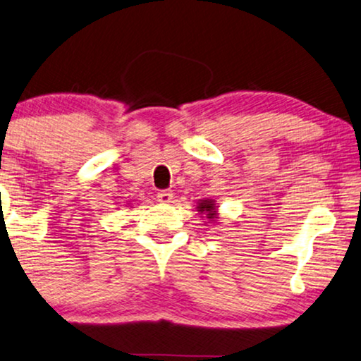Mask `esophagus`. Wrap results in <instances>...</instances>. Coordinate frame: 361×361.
<instances>
[{
    "mask_svg": "<svg viewBox=\"0 0 361 361\" xmlns=\"http://www.w3.org/2000/svg\"><path fill=\"white\" fill-rule=\"evenodd\" d=\"M157 198H158V201H160V203H163V204L171 203V200H173V191H171V190H163V191H158Z\"/></svg>",
    "mask_w": 361,
    "mask_h": 361,
    "instance_id": "34e87169",
    "label": "esophagus"
}]
</instances>
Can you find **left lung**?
Instances as JSON below:
<instances>
[{
    "label": "left lung",
    "instance_id": "1",
    "mask_svg": "<svg viewBox=\"0 0 361 361\" xmlns=\"http://www.w3.org/2000/svg\"><path fill=\"white\" fill-rule=\"evenodd\" d=\"M198 211L200 213H206V218L211 221L216 218V206L213 200H201V203L198 204Z\"/></svg>",
    "mask_w": 361,
    "mask_h": 361
}]
</instances>
